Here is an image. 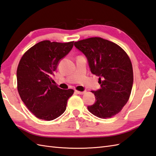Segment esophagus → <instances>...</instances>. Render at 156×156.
Listing matches in <instances>:
<instances>
[{"label": "esophagus", "instance_id": "obj_1", "mask_svg": "<svg viewBox=\"0 0 156 156\" xmlns=\"http://www.w3.org/2000/svg\"><path fill=\"white\" fill-rule=\"evenodd\" d=\"M75 93H77V94H79V95H83V94H84V93H85V91H75Z\"/></svg>", "mask_w": 156, "mask_h": 156}]
</instances>
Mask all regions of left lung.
<instances>
[{"label":"left lung","mask_w":156,"mask_h":156,"mask_svg":"<svg viewBox=\"0 0 156 156\" xmlns=\"http://www.w3.org/2000/svg\"><path fill=\"white\" fill-rule=\"evenodd\" d=\"M85 55L90 71L99 77L101 88L91 91L96 101L87 109L99 118H110L126 104L133 86L131 62L117 44L100 37H92L74 43Z\"/></svg>","instance_id":"left-lung-1"}]
</instances>
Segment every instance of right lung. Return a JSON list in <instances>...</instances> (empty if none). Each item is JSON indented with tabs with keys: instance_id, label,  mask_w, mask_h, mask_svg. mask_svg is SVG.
Wrapping results in <instances>:
<instances>
[{
	"instance_id": "1",
	"label": "right lung",
	"mask_w": 156,
	"mask_h": 156,
	"mask_svg": "<svg viewBox=\"0 0 156 156\" xmlns=\"http://www.w3.org/2000/svg\"><path fill=\"white\" fill-rule=\"evenodd\" d=\"M66 43L43 41L24 54L16 71L17 88L22 101L37 118L51 121L63 114L73 89L58 88L52 79L60 61L71 51Z\"/></svg>"
}]
</instances>
